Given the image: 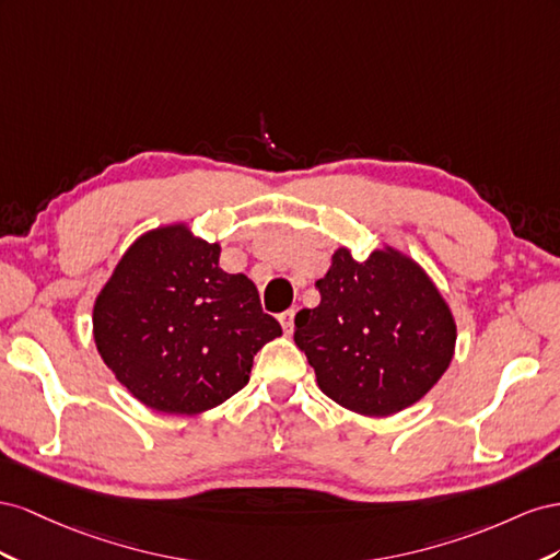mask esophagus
I'll return each instance as SVG.
<instances>
[{"instance_id":"esophagus-1","label":"esophagus","mask_w":560,"mask_h":560,"mask_svg":"<svg viewBox=\"0 0 560 560\" xmlns=\"http://www.w3.org/2000/svg\"><path fill=\"white\" fill-rule=\"evenodd\" d=\"M293 322H295V310H289V312L279 314V324H281V328H283L285 335L293 332V326H295Z\"/></svg>"}]
</instances>
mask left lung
<instances>
[{
  "label": "left lung",
  "instance_id": "left-lung-1",
  "mask_svg": "<svg viewBox=\"0 0 560 560\" xmlns=\"http://www.w3.org/2000/svg\"><path fill=\"white\" fill-rule=\"evenodd\" d=\"M322 302L295 316V345L335 404L389 418L434 389L455 357L457 324L424 267L382 242L365 260L340 246L316 281Z\"/></svg>",
  "mask_w": 560,
  "mask_h": 560
}]
</instances>
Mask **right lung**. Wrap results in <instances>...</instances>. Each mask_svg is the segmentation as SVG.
Returning a JSON list of instances; mask_svg holds the SVG:
<instances>
[{
    "label": "right lung",
    "mask_w": 560,
    "mask_h": 560,
    "mask_svg": "<svg viewBox=\"0 0 560 560\" xmlns=\"http://www.w3.org/2000/svg\"><path fill=\"white\" fill-rule=\"evenodd\" d=\"M281 335L246 275L187 222L140 234L93 302V340L142 406L199 415L250 380L253 357Z\"/></svg>",
    "instance_id": "right-lung-1"
}]
</instances>
